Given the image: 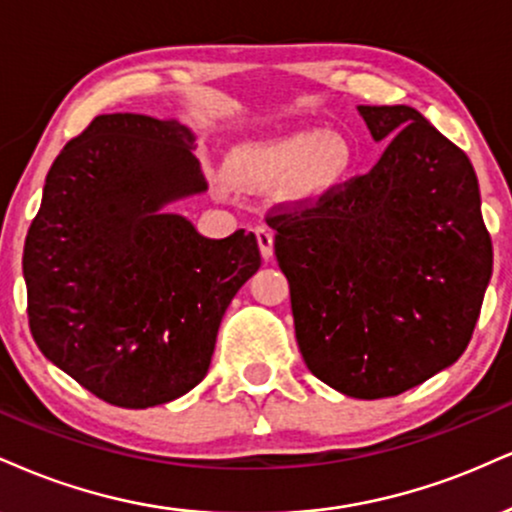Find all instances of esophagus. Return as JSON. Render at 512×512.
Listing matches in <instances>:
<instances>
[{
  "mask_svg": "<svg viewBox=\"0 0 512 512\" xmlns=\"http://www.w3.org/2000/svg\"><path fill=\"white\" fill-rule=\"evenodd\" d=\"M255 236H257V243H260V252H262L264 260H272V255H274V233H272V229H269V226H264V224L255 226Z\"/></svg>",
  "mask_w": 512,
  "mask_h": 512,
  "instance_id": "1",
  "label": "esophagus"
}]
</instances>
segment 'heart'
<instances>
[{
    "instance_id": "heart-1",
    "label": "heart",
    "mask_w": 512,
    "mask_h": 512,
    "mask_svg": "<svg viewBox=\"0 0 512 512\" xmlns=\"http://www.w3.org/2000/svg\"><path fill=\"white\" fill-rule=\"evenodd\" d=\"M353 166V147L336 131H298L240 145L226 159V178L240 190L272 188L295 202L317 200L334 190Z\"/></svg>"
}]
</instances>
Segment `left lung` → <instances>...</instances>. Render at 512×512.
Returning a JSON list of instances; mask_svg holds the SVG:
<instances>
[{"label":"left lung","instance_id":"left-lung-1","mask_svg":"<svg viewBox=\"0 0 512 512\" xmlns=\"http://www.w3.org/2000/svg\"><path fill=\"white\" fill-rule=\"evenodd\" d=\"M389 147L372 171L269 214L307 369L377 400L465 353L494 267L470 159L417 109L357 107Z\"/></svg>","mask_w":512,"mask_h":512}]
</instances>
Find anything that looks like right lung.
I'll return each mask as SVG.
<instances>
[{
	"mask_svg": "<svg viewBox=\"0 0 512 512\" xmlns=\"http://www.w3.org/2000/svg\"><path fill=\"white\" fill-rule=\"evenodd\" d=\"M207 188L174 119L100 114L64 145L23 248L28 324L47 360L119 408L169 403L205 379L255 233L209 240L169 202Z\"/></svg>",
	"mask_w": 512,
	"mask_h": 512,
	"instance_id": "obj_1",
	"label": "right lung"
}]
</instances>
